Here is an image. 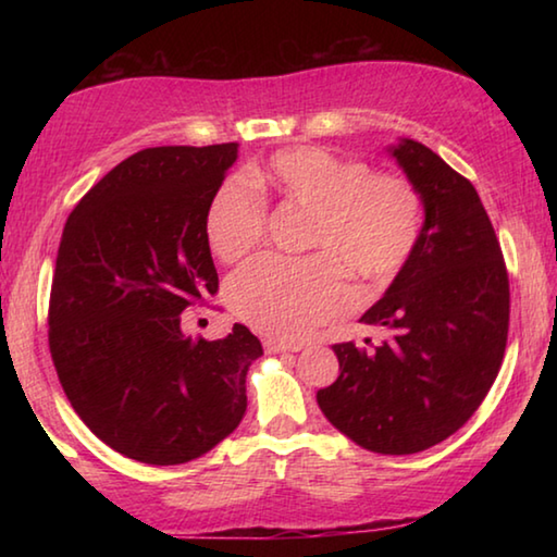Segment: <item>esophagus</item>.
I'll use <instances>...</instances> for the list:
<instances>
[{"instance_id": "1", "label": "esophagus", "mask_w": 557, "mask_h": 557, "mask_svg": "<svg viewBox=\"0 0 557 557\" xmlns=\"http://www.w3.org/2000/svg\"><path fill=\"white\" fill-rule=\"evenodd\" d=\"M265 351L268 354H287V351L297 354V351H301V344H287V342H275V338H268Z\"/></svg>"}]
</instances>
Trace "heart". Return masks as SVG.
Segmentation results:
<instances>
[{
	"label": "heart",
	"instance_id": "1",
	"mask_svg": "<svg viewBox=\"0 0 557 557\" xmlns=\"http://www.w3.org/2000/svg\"><path fill=\"white\" fill-rule=\"evenodd\" d=\"M258 191L309 211L301 260L262 256L228 282L235 317L282 338L307 336L344 312V272L385 285L403 270L422 233V201L398 174H369L356 159L324 147H289L248 169V182L228 178L206 211V238L215 258L235 262L265 233V203Z\"/></svg>",
	"mask_w": 557,
	"mask_h": 557
}]
</instances>
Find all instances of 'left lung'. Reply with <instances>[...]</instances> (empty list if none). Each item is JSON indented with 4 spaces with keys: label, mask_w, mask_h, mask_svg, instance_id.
Masks as SVG:
<instances>
[{
    "label": "left lung",
    "mask_w": 557,
    "mask_h": 557,
    "mask_svg": "<svg viewBox=\"0 0 557 557\" xmlns=\"http://www.w3.org/2000/svg\"><path fill=\"white\" fill-rule=\"evenodd\" d=\"M388 154L420 194V240L361 317L379 342L334 344L342 373L317 403L358 447L414 455L455 435L494 385L508 336V275L471 182L408 137Z\"/></svg>",
    "instance_id": "obj_1"
}]
</instances>
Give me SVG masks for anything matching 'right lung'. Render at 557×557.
Returning a JSON list of instances; mask_svg holds the SVG:
<instances>
[{
    "label": "right lung",
    "instance_id": "right-lung-1",
    "mask_svg": "<svg viewBox=\"0 0 557 557\" xmlns=\"http://www.w3.org/2000/svg\"><path fill=\"white\" fill-rule=\"evenodd\" d=\"M238 145L152 147L83 196L55 256L49 346L92 435L145 465H184L240 425L245 375L262 356L248 326L215 342L182 312L215 295L206 211Z\"/></svg>",
    "mask_w": 557,
    "mask_h": 557
}]
</instances>
